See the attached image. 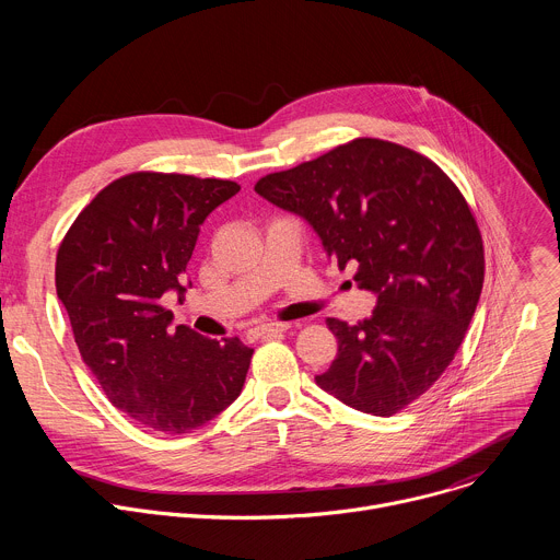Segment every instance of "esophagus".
<instances>
[{"instance_id": "esophagus-1", "label": "esophagus", "mask_w": 560, "mask_h": 560, "mask_svg": "<svg viewBox=\"0 0 560 560\" xmlns=\"http://www.w3.org/2000/svg\"><path fill=\"white\" fill-rule=\"evenodd\" d=\"M285 330H290V324H264V326H259V328H253V330L248 332V337H250V339L275 337V335H281V332H285Z\"/></svg>"}]
</instances>
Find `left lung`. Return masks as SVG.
Here are the masks:
<instances>
[{
  "mask_svg": "<svg viewBox=\"0 0 560 560\" xmlns=\"http://www.w3.org/2000/svg\"><path fill=\"white\" fill-rule=\"evenodd\" d=\"M255 190L303 217L330 261L376 294L372 316L348 326L316 385L374 417L404 410L447 370L483 290L486 257L476 219L432 159L392 141L359 137Z\"/></svg>",
  "mask_w": 560,
  "mask_h": 560,
  "instance_id": "obj_1",
  "label": "left lung"
}]
</instances>
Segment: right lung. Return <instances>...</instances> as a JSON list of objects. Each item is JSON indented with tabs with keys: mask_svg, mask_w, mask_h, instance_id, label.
I'll use <instances>...</instances> for the list:
<instances>
[{
	"mask_svg": "<svg viewBox=\"0 0 560 560\" xmlns=\"http://www.w3.org/2000/svg\"><path fill=\"white\" fill-rule=\"evenodd\" d=\"M242 186L177 173H130L77 214L55 285L74 343L110 404L143 428L188 434L242 394L253 352L236 337L173 332L162 296L182 277L199 225Z\"/></svg>",
	"mask_w": 560,
	"mask_h": 560,
	"instance_id": "right-lung-1",
	"label": "right lung"
}]
</instances>
